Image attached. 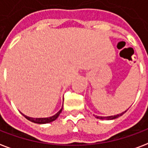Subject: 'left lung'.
<instances>
[{"mask_svg": "<svg viewBox=\"0 0 148 148\" xmlns=\"http://www.w3.org/2000/svg\"><path fill=\"white\" fill-rule=\"evenodd\" d=\"M127 112V110L125 112H122V113H119V114H117V115H115V116H96V118L97 119H116V118H118V117L121 116H123V115L125 113Z\"/></svg>", "mask_w": 148, "mask_h": 148, "instance_id": "left-lung-1", "label": "left lung"}]
</instances>
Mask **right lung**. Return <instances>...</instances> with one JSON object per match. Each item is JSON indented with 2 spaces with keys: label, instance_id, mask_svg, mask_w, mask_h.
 <instances>
[{
  "label": "right lung",
  "instance_id": "1",
  "mask_svg": "<svg viewBox=\"0 0 148 148\" xmlns=\"http://www.w3.org/2000/svg\"><path fill=\"white\" fill-rule=\"evenodd\" d=\"M62 109H63V107L61 108V109L56 114H55L54 116H50V117H47V118H32V117H29L25 116L24 114H21L23 115L27 119H29V121L31 122H33V123H39V124H45V123H51V122L54 121L55 119H57V117L59 116L60 114V112H62Z\"/></svg>",
  "mask_w": 148,
  "mask_h": 148
}]
</instances>
